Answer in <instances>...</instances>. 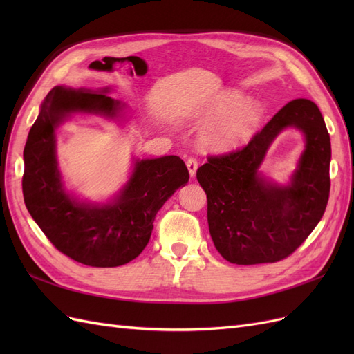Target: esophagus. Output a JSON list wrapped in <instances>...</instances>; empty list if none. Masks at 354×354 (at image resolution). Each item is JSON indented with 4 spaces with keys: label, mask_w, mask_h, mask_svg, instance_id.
I'll list each match as a JSON object with an SVG mask.
<instances>
[{
    "label": "esophagus",
    "mask_w": 354,
    "mask_h": 354,
    "mask_svg": "<svg viewBox=\"0 0 354 354\" xmlns=\"http://www.w3.org/2000/svg\"><path fill=\"white\" fill-rule=\"evenodd\" d=\"M186 167H187V169H189L190 177H195L196 169H198V159L190 156V158L186 160Z\"/></svg>",
    "instance_id": "obj_1"
}]
</instances>
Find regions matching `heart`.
<instances>
[{"instance_id": "heart-1", "label": "heart", "mask_w": 354, "mask_h": 354, "mask_svg": "<svg viewBox=\"0 0 354 354\" xmlns=\"http://www.w3.org/2000/svg\"><path fill=\"white\" fill-rule=\"evenodd\" d=\"M202 113L217 118L203 131L205 143L209 147L229 149L250 140L261 122L263 109L255 102H243L238 93H227Z\"/></svg>"}]
</instances>
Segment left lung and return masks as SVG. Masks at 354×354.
Listing matches in <instances>:
<instances>
[{
  "instance_id": "8db88e82",
  "label": "left lung",
  "mask_w": 354,
  "mask_h": 354,
  "mask_svg": "<svg viewBox=\"0 0 354 354\" xmlns=\"http://www.w3.org/2000/svg\"><path fill=\"white\" fill-rule=\"evenodd\" d=\"M286 126L305 133L306 151L292 186L279 188L263 180L258 167L272 138ZM207 159L196 178L207 194L212 242L227 261L241 266L281 261L322 218L330 189V138L312 100L289 102L243 147Z\"/></svg>"
}]
</instances>
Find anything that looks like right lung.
<instances>
[{
	"label": "right lung",
	"instance_id": "add662e5",
	"mask_svg": "<svg viewBox=\"0 0 354 354\" xmlns=\"http://www.w3.org/2000/svg\"><path fill=\"white\" fill-rule=\"evenodd\" d=\"M108 90L93 93L55 87L30 127L24 151L25 205L55 248L91 267L130 263L151 239L159 208L187 183L189 171L180 156L137 160L121 196L111 205H82L62 189L55 153V128L71 112L113 116L120 108Z\"/></svg>",
	"mask_w": 354,
	"mask_h": 354
}]
</instances>
